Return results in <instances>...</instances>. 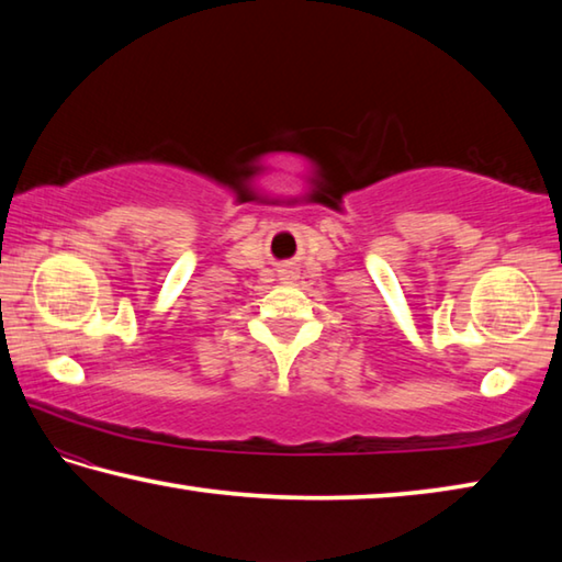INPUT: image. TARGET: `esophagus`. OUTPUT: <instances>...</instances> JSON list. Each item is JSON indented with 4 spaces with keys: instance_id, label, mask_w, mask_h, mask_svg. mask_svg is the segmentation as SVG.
<instances>
[{
    "instance_id": "obj_1",
    "label": "esophagus",
    "mask_w": 562,
    "mask_h": 562,
    "mask_svg": "<svg viewBox=\"0 0 562 562\" xmlns=\"http://www.w3.org/2000/svg\"><path fill=\"white\" fill-rule=\"evenodd\" d=\"M294 278H297V270H294L292 265H284L280 270V280H294Z\"/></svg>"
}]
</instances>
